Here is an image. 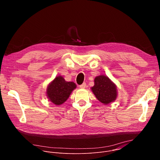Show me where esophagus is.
Returning a JSON list of instances; mask_svg holds the SVG:
<instances>
[{
  "label": "esophagus",
  "instance_id": "1",
  "mask_svg": "<svg viewBox=\"0 0 160 160\" xmlns=\"http://www.w3.org/2000/svg\"><path fill=\"white\" fill-rule=\"evenodd\" d=\"M85 87H86V83L85 82H83L82 85H80V88H85Z\"/></svg>",
  "mask_w": 160,
  "mask_h": 160
}]
</instances>
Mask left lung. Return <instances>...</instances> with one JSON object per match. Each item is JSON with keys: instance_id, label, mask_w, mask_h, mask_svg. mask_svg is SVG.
<instances>
[{"instance_id": "left-lung-1", "label": "left lung", "mask_w": 160, "mask_h": 160, "mask_svg": "<svg viewBox=\"0 0 160 160\" xmlns=\"http://www.w3.org/2000/svg\"><path fill=\"white\" fill-rule=\"evenodd\" d=\"M91 89L97 99L104 104H108L117 98V87L106 76L100 75L96 77L94 85Z\"/></svg>"}]
</instances>
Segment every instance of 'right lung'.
Returning a JSON list of instances; mask_svg holds the SVG:
<instances>
[{
    "instance_id": "1",
    "label": "right lung",
    "mask_w": 160,
    "mask_h": 160,
    "mask_svg": "<svg viewBox=\"0 0 160 160\" xmlns=\"http://www.w3.org/2000/svg\"><path fill=\"white\" fill-rule=\"evenodd\" d=\"M76 87L75 83L66 82L62 77L59 76L49 85L47 95L52 102L56 105H60L68 99Z\"/></svg>"
}]
</instances>
